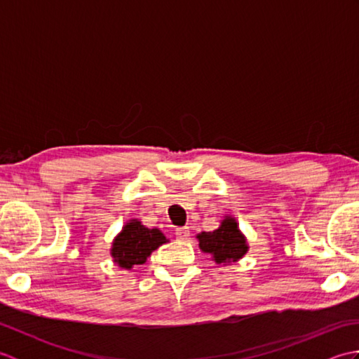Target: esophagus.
I'll return each instance as SVG.
<instances>
[{
  "label": "esophagus",
  "instance_id": "esophagus-1",
  "mask_svg": "<svg viewBox=\"0 0 359 359\" xmlns=\"http://www.w3.org/2000/svg\"><path fill=\"white\" fill-rule=\"evenodd\" d=\"M188 236H189V228L188 226H182V228H177V230H175V238H177L179 241L188 239Z\"/></svg>",
  "mask_w": 359,
  "mask_h": 359
}]
</instances>
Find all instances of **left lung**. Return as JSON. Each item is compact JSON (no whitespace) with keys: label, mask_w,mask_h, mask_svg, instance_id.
<instances>
[{"label":"left lung","mask_w":359,"mask_h":359,"mask_svg":"<svg viewBox=\"0 0 359 359\" xmlns=\"http://www.w3.org/2000/svg\"><path fill=\"white\" fill-rule=\"evenodd\" d=\"M199 248L211 256L217 265H228L238 262L247 255V238L239 230L236 217L225 216L215 231H202L196 236Z\"/></svg>","instance_id":"1"}]
</instances>
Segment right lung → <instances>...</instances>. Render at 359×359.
I'll return each mask as SVG.
<instances>
[{
    "label": "right lung",
    "instance_id": "right-lung-1",
    "mask_svg": "<svg viewBox=\"0 0 359 359\" xmlns=\"http://www.w3.org/2000/svg\"><path fill=\"white\" fill-rule=\"evenodd\" d=\"M166 242L168 239L158 228H148L139 219H129L112 241V261L120 269L131 270L147 262L152 251Z\"/></svg>",
    "mask_w": 359,
    "mask_h": 359
}]
</instances>
